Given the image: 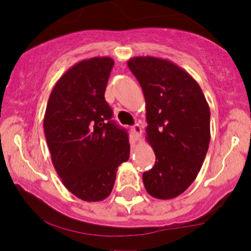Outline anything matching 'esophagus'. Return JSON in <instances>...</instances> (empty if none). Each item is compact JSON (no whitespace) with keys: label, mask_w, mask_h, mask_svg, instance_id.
<instances>
[{"label":"esophagus","mask_w":251,"mask_h":251,"mask_svg":"<svg viewBox=\"0 0 251 251\" xmlns=\"http://www.w3.org/2000/svg\"><path fill=\"white\" fill-rule=\"evenodd\" d=\"M132 132L135 134V138L136 140H140L142 135V129H141V126L139 125V124H135L134 126H132Z\"/></svg>","instance_id":"obj_1"}]
</instances>
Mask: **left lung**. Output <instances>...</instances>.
I'll return each instance as SVG.
<instances>
[{
    "label": "left lung",
    "mask_w": 251,
    "mask_h": 251,
    "mask_svg": "<svg viewBox=\"0 0 251 251\" xmlns=\"http://www.w3.org/2000/svg\"><path fill=\"white\" fill-rule=\"evenodd\" d=\"M127 65L146 100V139L156 156L143 173L149 195L171 200L192 185L210 143V108L188 72L164 58L133 57Z\"/></svg>",
    "instance_id": "obj_1"
}]
</instances>
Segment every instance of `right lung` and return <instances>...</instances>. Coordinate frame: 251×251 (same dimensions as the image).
I'll use <instances>...</instances> for the list:
<instances>
[{"label":"right lung","mask_w":251,"mask_h":251,"mask_svg":"<svg viewBox=\"0 0 251 251\" xmlns=\"http://www.w3.org/2000/svg\"><path fill=\"white\" fill-rule=\"evenodd\" d=\"M110 57L83 59L53 87L43 119L53 168L64 186L82 201L108 198L118 166L129 158L128 134L113 122L104 99Z\"/></svg>","instance_id":"1"}]
</instances>
